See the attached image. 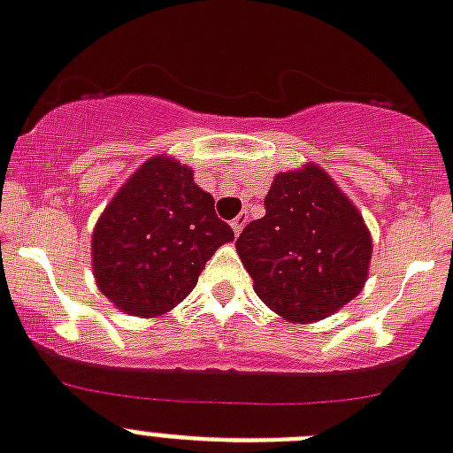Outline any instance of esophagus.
Listing matches in <instances>:
<instances>
[{"mask_svg": "<svg viewBox=\"0 0 453 453\" xmlns=\"http://www.w3.org/2000/svg\"><path fill=\"white\" fill-rule=\"evenodd\" d=\"M230 226H233L234 234L242 233V230H244V226H246V214H239L237 219H233V223H230Z\"/></svg>", "mask_w": 453, "mask_h": 453, "instance_id": "1", "label": "esophagus"}]
</instances>
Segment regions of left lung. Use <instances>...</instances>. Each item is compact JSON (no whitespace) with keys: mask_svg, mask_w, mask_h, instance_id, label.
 Wrapping results in <instances>:
<instances>
[{"mask_svg":"<svg viewBox=\"0 0 453 453\" xmlns=\"http://www.w3.org/2000/svg\"><path fill=\"white\" fill-rule=\"evenodd\" d=\"M237 253L269 309L285 320L315 322L362 292L371 234L332 177L306 165L276 174L265 216L242 230Z\"/></svg>","mask_w":453,"mask_h":453,"instance_id":"obj_1","label":"left lung"}]
</instances>
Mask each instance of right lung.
<instances>
[{"instance_id":"right-lung-1","label":"right lung","mask_w":453,"mask_h":453,"mask_svg":"<svg viewBox=\"0 0 453 453\" xmlns=\"http://www.w3.org/2000/svg\"><path fill=\"white\" fill-rule=\"evenodd\" d=\"M233 227L214 211V197L193 170L156 156L124 184L91 237L94 276L105 297L131 315L154 318L196 288Z\"/></svg>"}]
</instances>
